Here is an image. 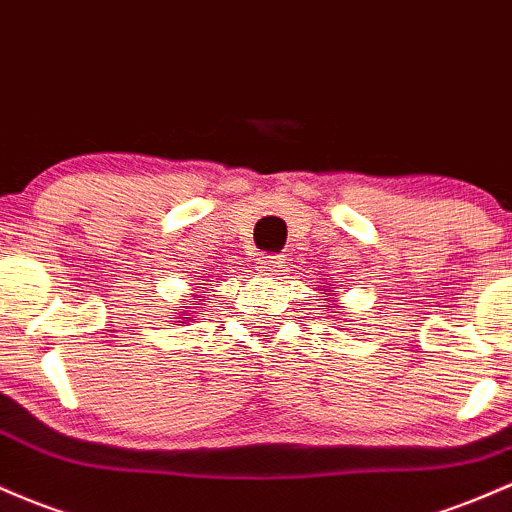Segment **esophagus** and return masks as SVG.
<instances>
[{
  "instance_id": "obj_1",
  "label": "esophagus",
  "mask_w": 512,
  "mask_h": 512,
  "mask_svg": "<svg viewBox=\"0 0 512 512\" xmlns=\"http://www.w3.org/2000/svg\"><path fill=\"white\" fill-rule=\"evenodd\" d=\"M257 265H260V272L274 274V272H279V267H282V257L265 255V257H260V262H257Z\"/></svg>"
}]
</instances>
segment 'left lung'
Returning <instances> with one entry per match:
<instances>
[{
  "mask_svg": "<svg viewBox=\"0 0 512 512\" xmlns=\"http://www.w3.org/2000/svg\"><path fill=\"white\" fill-rule=\"evenodd\" d=\"M323 291H328V289H323ZM328 308H335V306H328Z\"/></svg>",
  "mask_w": 512,
  "mask_h": 512,
  "instance_id": "8db88e82",
  "label": "left lung"
}]
</instances>
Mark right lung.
<instances>
[{"label":"right lung","mask_w":512,"mask_h":512,"mask_svg":"<svg viewBox=\"0 0 512 512\" xmlns=\"http://www.w3.org/2000/svg\"><path fill=\"white\" fill-rule=\"evenodd\" d=\"M199 289H204V286H199ZM196 301H201V296H196ZM196 306H199V303H196Z\"/></svg>","instance_id":"add662e5"}]
</instances>
